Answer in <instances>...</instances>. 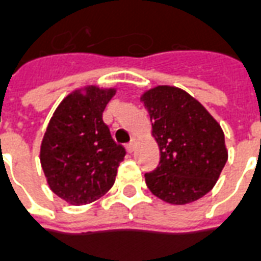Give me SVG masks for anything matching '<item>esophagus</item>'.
Segmentation results:
<instances>
[{
  "mask_svg": "<svg viewBox=\"0 0 261 261\" xmlns=\"http://www.w3.org/2000/svg\"><path fill=\"white\" fill-rule=\"evenodd\" d=\"M136 144H138V140H136V139H132V142L126 146V150H128L129 152H133L135 151V148H136Z\"/></svg>",
  "mask_w": 261,
  "mask_h": 261,
  "instance_id": "esophagus-1",
  "label": "esophagus"
}]
</instances>
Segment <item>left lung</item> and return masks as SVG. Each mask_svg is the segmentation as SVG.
<instances>
[{
    "mask_svg": "<svg viewBox=\"0 0 261 261\" xmlns=\"http://www.w3.org/2000/svg\"><path fill=\"white\" fill-rule=\"evenodd\" d=\"M160 147V165L146 173L155 197L186 205L215 187L228 160L224 133L216 119L187 92L158 85L142 95Z\"/></svg>",
    "mask_w": 261,
    "mask_h": 261,
    "instance_id": "obj_1",
    "label": "left lung"
}]
</instances>
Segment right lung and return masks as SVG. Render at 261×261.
<instances>
[{"label": "right lung", "mask_w": 261, "mask_h": 261, "mask_svg": "<svg viewBox=\"0 0 261 261\" xmlns=\"http://www.w3.org/2000/svg\"><path fill=\"white\" fill-rule=\"evenodd\" d=\"M115 92L84 86L66 96L49 121L41 143V166L50 190L70 205L103 197L126 154L103 122V111Z\"/></svg>", "instance_id": "add662e5"}]
</instances>
